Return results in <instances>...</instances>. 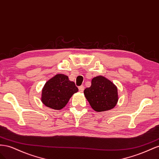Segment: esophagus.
<instances>
[{"label":"esophagus","mask_w":159,"mask_h":159,"mask_svg":"<svg viewBox=\"0 0 159 159\" xmlns=\"http://www.w3.org/2000/svg\"><path fill=\"white\" fill-rule=\"evenodd\" d=\"M84 86L83 85H81V86H80V87H79V91L80 92V93H83V90H84Z\"/></svg>","instance_id":"obj_1"}]
</instances>
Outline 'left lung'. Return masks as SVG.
Returning a JSON list of instances; mask_svg holds the SVG:
<instances>
[{"label":"left lung","mask_w":159,"mask_h":159,"mask_svg":"<svg viewBox=\"0 0 159 159\" xmlns=\"http://www.w3.org/2000/svg\"><path fill=\"white\" fill-rule=\"evenodd\" d=\"M84 94L90 107L97 112L109 111L118 102L119 95L116 86L103 76H95L91 86L85 89Z\"/></svg>","instance_id":"left-lung-1"}]
</instances>
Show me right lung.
<instances>
[{
	"instance_id": "obj_1",
	"label": "right lung",
	"mask_w": 159,
	"mask_h": 159,
	"mask_svg": "<svg viewBox=\"0 0 159 159\" xmlns=\"http://www.w3.org/2000/svg\"><path fill=\"white\" fill-rule=\"evenodd\" d=\"M79 91L74 82L64 74H57L44 84L42 89L41 101L54 110H61L66 106L70 98Z\"/></svg>"
}]
</instances>
